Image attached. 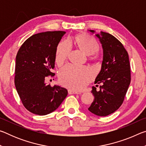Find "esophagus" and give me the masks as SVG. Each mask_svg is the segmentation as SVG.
I'll return each mask as SVG.
<instances>
[{"mask_svg":"<svg viewBox=\"0 0 146 146\" xmlns=\"http://www.w3.org/2000/svg\"><path fill=\"white\" fill-rule=\"evenodd\" d=\"M68 93L70 94V95H71V94H80V93L78 92V91H75L72 90H69Z\"/></svg>","mask_w":146,"mask_h":146,"instance_id":"obj_1","label":"esophagus"}]
</instances>
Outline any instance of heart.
Returning <instances> with one entry per match:
<instances>
[{
  "label": "heart",
  "mask_w": 146,
  "mask_h": 146,
  "mask_svg": "<svg viewBox=\"0 0 146 146\" xmlns=\"http://www.w3.org/2000/svg\"><path fill=\"white\" fill-rule=\"evenodd\" d=\"M76 44L86 55H91L97 52L98 44L95 39L87 34L79 35L76 37ZM71 50V44L69 40L58 44L56 51V62L62 64L66 60ZM93 72L86 66H76L68 64L59 71V79L64 86L75 90H81L92 80Z\"/></svg>",
  "instance_id": "b5f03b06"
}]
</instances>
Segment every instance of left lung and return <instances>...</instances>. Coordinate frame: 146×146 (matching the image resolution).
Masks as SVG:
<instances>
[{
	"label": "left lung",
	"instance_id": "obj_1",
	"mask_svg": "<svg viewBox=\"0 0 146 146\" xmlns=\"http://www.w3.org/2000/svg\"><path fill=\"white\" fill-rule=\"evenodd\" d=\"M92 33L94 30H89ZM102 44L103 60L101 70L95 84H100V90L93 87V102L89 111L93 114L105 117L120 107L131 82L129 56L122 44L114 36L101 31L96 34Z\"/></svg>",
	"mask_w": 146,
	"mask_h": 146
}]
</instances>
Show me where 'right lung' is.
<instances>
[{
	"instance_id": "obj_1",
	"label": "right lung",
	"mask_w": 146,
	"mask_h": 146,
	"mask_svg": "<svg viewBox=\"0 0 146 146\" xmlns=\"http://www.w3.org/2000/svg\"><path fill=\"white\" fill-rule=\"evenodd\" d=\"M65 33L55 31L33 35L17 54L15 85L24 106L33 114L52 113L68 95L66 88L45 82L47 76L55 75L56 48Z\"/></svg>"
}]
</instances>
